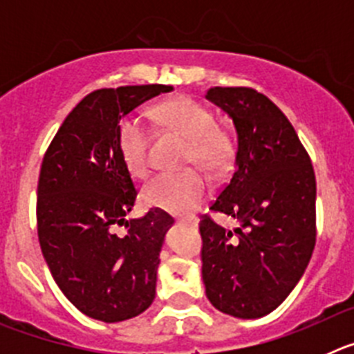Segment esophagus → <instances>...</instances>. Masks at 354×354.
Returning <instances> with one entry per match:
<instances>
[{
	"label": "esophagus",
	"mask_w": 354,
	"mask_h": 354,
	"mask_svg": "<svg viewBox=\"0 0 354 354\" xmlns=\"http://www.w3.org/2000/svg\"><path fill=\"white\" fill-rule=\"evenodd\" d=\"M177 221L183 225H187V227H196V225H198V220H196V218H183V220H177Z\"/></svg>",
	"instance_id": "34e87169"
}]
</instances>
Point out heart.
<instances>
[{
  "label": "heart",
  "mask_w": 354,
  "mask_h": 354,
  "mask_svg": "<svg viewBox=\"0 0 354 354\" xmlns=\"http://www.w3.org/2000/svg\"><path fill=\"white\" fill-rule=\"evenodd\" d=\"M154 117L162 129L187 138L184 165L200 167L212 177H220L232 167L236 158V136L228 127L218 124L207 106L192 97H174L159 102ZM117 145L120 158L133 177L149 174L150 134L147 126L134 115L118 122ZM209 184L196 170L161 174L143 192L149 207L174 214H189L205 200Z\"/></svg>",
  "instance_id": "1"
}]
</instances>
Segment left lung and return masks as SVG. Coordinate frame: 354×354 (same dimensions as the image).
<instances>
[{
    "label": "left lung",
    "mask_w": 354,
    "mask_h": 354,
    "mask_svg": "<svg viewBox=\"0 0 354 354\" xmlns=\"http://www.w3.org/2000/svg\"><path fill=\"white\" fill-rule=\"evenodd\" d=\"M209 101L237 131L236 168L211 211L241 223L227 230L202 216V278L212 306L241 319L270 314L290 294L315 246V174L289 118L248 86H212Z\"/></svg>",
    "instance_id": "left-lung-1"
}]
</instances>
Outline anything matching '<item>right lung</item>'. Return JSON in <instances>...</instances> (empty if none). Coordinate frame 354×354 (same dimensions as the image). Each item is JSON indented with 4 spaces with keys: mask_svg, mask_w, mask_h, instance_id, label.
I'll list each match as a JSON object with an SVG mask.
<instances>
[{
    "mask_svg": "<svg viewBox=\"0 0 354 354\" xmlns=\"http://www.w3.org/2000/svg\"><path fill=\"white\" fill-rule=\"evenodd\" d=\"M167 84H134L88 93L72 109L42 159L37 187L40 248L56 286L88 317L118 323L156 298L159 252L174 218L149 209L126 220L138 192L120 158L122 117ZM126 226L118 236L116 228Z\"/></svg>",
    "mask_w": 354,
    "mask_h": 354,
    "instance_id": "add662e5",
    "label": "right lung"
}]
</instances>
